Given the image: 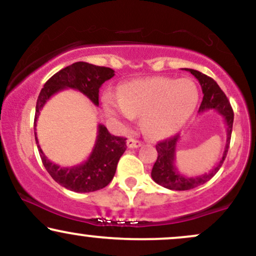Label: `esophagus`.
Masks as SVG:
<instances>
[{"instance_id": "34e87169", "label": "esophagus", "mask_w": 256, "mask_h": 256, "mask_svg": "<svg viewBox=\"0 0 256 256\" xmlns=\"http://www.w3.org/2000/svg\"><path fill=\"white\" fill-rule=\"evenodd\" d=\"M142 146V142L134 140V138H128V148L134 149V148H138V146Z\"/></svg>"}]
</instances>
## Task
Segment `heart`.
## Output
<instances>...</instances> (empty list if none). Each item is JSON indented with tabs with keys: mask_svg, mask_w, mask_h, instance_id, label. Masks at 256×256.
<instances>
[{
	"mask_svg": "<svg viewBox=\"0 0 256 256\" xmlns=\"http://www.w3.org/2000/svg\"><path fill=\"white\" fill-rule=\"evenodd\" d=\"M198 88L192 79L152 77L119 86L118 96L104 95V107L114 118L128 120L140 116V126L152 137L178 131L196 110Z\"/></svg>",
	"mask_w": 256,
	"mask_h": 256,
	"instance_id": "heart-1",
	"label": "heart"
}]
</instances>
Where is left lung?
Wrapping results in <instances>:
<instances>
[{"mask_svg":"<svg viewBox=\"0 0 256 256\" xmlns=\"http://www.w3.org/2000/svg\"><path fill=\"white\" fill-rule=\"evenodd\" d=\"M184 70L192 73L194 77L198 79L202 88L204 98H202L201 106L198 108V113L202 114L210 110H214L224 118L226 124V144L222 156L220 158L218 164L210 172L201 176H195V177H186V176L182 174L176 166V146H177L179 138H180L179 134L162 140V142H158L156 144L158 158L152 170V180L161 186L166 188V189L179 190V192L194 189L198 185L204 184L219 171L222 162H224L226 154H228V144H230L231 140L232 124H234V110H232L228 98L220 89L219 85L216 84V82L208 76L204 74V73L196 71V70Z\"/></svg>","mask_w":256,"mask_h":256,"instance_id":"left-lung-1","label":"left lung"}]
</instances>
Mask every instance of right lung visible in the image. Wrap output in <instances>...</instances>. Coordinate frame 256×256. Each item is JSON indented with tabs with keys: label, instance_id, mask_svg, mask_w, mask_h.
<instances>
[{
	"label": "right lung",
	"instance_id": "add662e5",
	"mask_svg": "<svg viewBox=\"0 0 256 256\" xmlns=\"http://www.w3.org/2000/svg\"><path fill=\"white\" fill-rule=\"evenodd\" d=\"M112 77H114V71L110 67L95 66L83 61L70 64L55 73L38 95L34 130L43 106L52 95L64 89H74L84 94L94 104L98 106L100 88ZM34 138L43 165L52 178L61 186L76 192H91L107 186L116 174L120 156L126 150V138L113 136L104 125L98 124V137L89 158L80 165L61 167L44 155L38 143L37 132H34Z\"/></svg>",
	"mask_w": 256,
	"mask_h": 256
}]
</instances>
